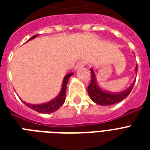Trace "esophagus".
I'll list each match as a JSON object with an SVG mask.
<instances>
[{
	"instance_id": "esophagus-1",
	"label": "esophagus",
	"mask_w": 150,
	"mask_h": 150,
	"mask_svg": "<svg viewBox=\"0 0 150 150\" xmlns=\"http://www.w3.org/2000/svg\"><path fill=\"white\" fill-rule=\"evenodd\" d=\"M85 64H86V63H85V61H79L77 64H76V65H75V70H77V69H79V68H83L85 66Z\"/></svg>"
}]
</instances>
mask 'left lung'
<instances>
[{"instance_id": "obj_1", "label": "left lung", "mask_w": 150, "mask_h": 150, "mask_svg": "<svg viewBox=\"0 0 150 150\" xmlns=\"http://www.w3.org/2000/svg\"><path fill=\"white\" fill-rule=\"evenodd\" d=\"M138 66H135V71L137 74ZM91 71V82L88 86V93H89V97L95 103L101 106H109V105L115 104L117 103H119L122 101L123 100L127 97L129 95V93L132 91L134 84H135V79L134 80V82L131 85L128 89L124 90L120 93H111L108 92L105 89H102L99 86L98 82L96 81V77L95 75V72L93 68H90Z\"/></svg>"}]
</instances>
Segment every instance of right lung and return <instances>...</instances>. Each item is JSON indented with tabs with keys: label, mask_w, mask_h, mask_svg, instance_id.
Listing matches in <instances>:
<instances>
[{
	"label": "right lung",
	"mask_w": 150,
	"mask_h": 150,
	"mask_svg": "<svg viewBox=\"0 0 150 150\" xmlns=\"http://www.w3.org/2000/svg\"><path fill=\"white\" fill-rule=\"evenodd\" d=\"M38 35H35V36H32L31 38L29 39V40H33L36 37H37ZM27 41V42H28ZM73 75L72 72L68 73V75H66L64 77L63 82H62V86H61V91L59 93V94L53 99L52 100L49 101V102L44 103H41V104H31L29 103H25V101H22L24 104H25L28 107L31 108L33 110L39 112V113H42V114H50L53 112L56 111L57 110H58L60 107L63 105V103L65 101V96H66V89H67V84H68L69 79L71 75Z\"/></svg>",
	"instance_id": "add662e5"
}]
</instances>
